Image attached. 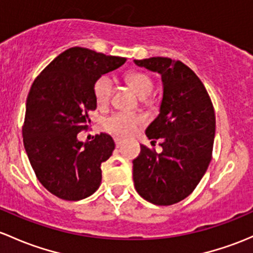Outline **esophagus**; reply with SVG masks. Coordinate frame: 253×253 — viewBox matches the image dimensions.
Segmentation results:
<instances>
[{
  "mask_svg": "<svg viewBox=\"0 0 253 253\" xmlns=\"http://www.w3.org/2000/svg\"><path fill=\"white\" fill-rule=\"evenodd\" d=\"M115 144H116V148H120L122 145V143H124V140L121 139V138H115Z\"/></svg>",
  "mask_w": 253,
  "mask_h": 253,
  "instance_id": "34e87169",
  "label": "esophagus"
}]
</instances>
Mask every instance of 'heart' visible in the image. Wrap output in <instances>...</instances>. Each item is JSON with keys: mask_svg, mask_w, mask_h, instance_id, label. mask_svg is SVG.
<instances>
[{"mask_svg": "<svg viewBox=\"0 0 253 253\" xmlns=\"http://www.w3.org/2000/svg\"><path fill=\"white\" fill-rule=\"evenodd\" d=\"M126 81L128 82L129 86L133 88V91L137 93L140 99H145L153 92V82L145 74L138 73V71L128 73L126 76ZM111 91H113V81L109 76L103 75L99 79H97V81L94 82V86H93V94H94L97 104H108ZM138 125H139V119L135 118L134 115H131V114L125 113L114 114L103 121V126L106 131L120 135V137H127V135L133 133Z\"/></svg>", "mask_w": 253, "mask_h": 253, "instance_id": "obj_1", "label": "heart"}]
</instances>
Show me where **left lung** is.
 I'll use <instances>...</instances> for the list:
<instances>
[{"instance_id":"obj_1","label":"left lung","mask_w":253,"mask_h":253,"mask_svg":"<svg viewBox=\"0 0 253 253\" xmlns=\"http://www.w3.org/2000/svg\"><path fill=\"white\" fill-rule=\"evenodd\" d=\"M135 65L160 74V113L145 129L149 139L161 140L162 153L142 145L133 160L137 193L154 205L167 206L189 196L212 159L216 116L204 84L179 60L153 57Z\"/></svg>"}]
</instances>
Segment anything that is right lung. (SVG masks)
I'll return each mask as SVG.
<instances>
[{
  "label": "right lung",
  "mask_w": 253,
  "mask_h": 253,
  "mask_svg": "<svg viewBox=\"0 0 253 253\" xmlns=\"http://www.w3.org/2000/svg\"><path fill=\"white\" fill-rule=\"evenodd\" d=\"M126 58L73 47L46 66L31 86L23 126L24 148L37 179L63 200L88 198L102 182L100 165L115 149L106 133L79 140L88 113L97 109V79L124 65Z\"/></svg>",
  "instance_id": "add662e5"
}]
</instances>
